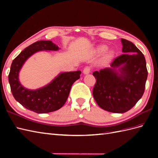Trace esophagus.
<instances>
[{
    "mask_svg": "<svg viewBox=\"0 0 158 158\" xmlns=\"http://www.w3.org/2000/svg\"><path fill=\"white\" fill-rule=\"evenodd\" d=\"M90 72V67L87 66V67H86V68H84V69L83 70L84 74L86 75V74H89Z\"/></svg>",
    "mask_w": 158,
    "mask_h": 158,
    "instance_id": "obj_1",
    "label": "esophagus"
}]
</instances>
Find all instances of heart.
I'll return each instance as SVG.
<instances>
[{"label":"heart","instance_id":"obj_1","mask_svg":"<svg viewBox=\"0 0 158 158\" xmlns=\"http://www.w3.org/2000/svg\"><path fill=\"white\" fill-rule=\"evenodd\" d=\"M107 46L105 45H101L97 46L94 50V52L95 54L98 56H100L103 53H105L107 50ZM114 56V52L113 50H109V51L106 52L105 55H104L102 60V63L104 64H106L109 63L110 61L113 59Z\"/></svg>","mask_w":158,"mask_h":158}]
</instances>
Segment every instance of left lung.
<instances>
[{"mask_svg":"<svg viewBox=\"0 0 158 158\" xmlns=\"http://www.w3.org/2000/svg\"><path fill=\"white\" fill-rule=\"evenodd\" d=\"M121 42L123 54L114 60L111 68L92 74L97 80L92 91L96 102L115 113H125L135 105L144 93L148 78L143 53L132 42L125 39Z\"/></svg>","mask_w":158,"mask_h":158,"instance_id":"left-lung-1","label":"left lung"}]
</instances>
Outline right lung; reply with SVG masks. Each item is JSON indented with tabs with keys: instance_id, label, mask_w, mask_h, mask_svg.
<instances>
[{
	"instance_id": "right-lung-1",
	"label": "right lung",
	"mask_w": 158,
	"mask_h": 158,
	"mask_svg": "<svg viewBox=\"0 0 158 158\" xmlns=\"http://www.w3.org/2000/svg\"><path fill=\"white\" fill-rule=\"evenodd\" d=\"M58 46L52 41H38L26 48L13 60L9 82L14 98L26 109L37 113H48L60 109L66 102L72 84L80 78L81 72H62L47 85L36 90L23 86L19 74L30 56L39 51H57Z\"/></svg>"
}]
</instances>
